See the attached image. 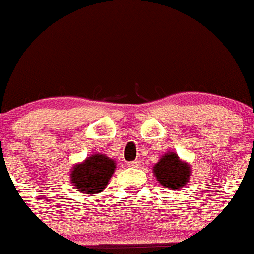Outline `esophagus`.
<instances>
[{"instance_id": "esophagus-1", "label": "esophagus", "mask_w": 254, "mask_h": 254, "mask_svg": "<svg viewBox=\"0 0 254 254\" xmlns=\"http://www.w3.org/2000/svg\"><path fill=\"white\" fill-rule=\"evenodd\" d=\"M127 166H129L130 168H137L139 166V161H131V162H127Z\"/></svg>"}]
</instances>
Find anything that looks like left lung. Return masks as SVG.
I'll list each match as a JSON object with an SVG mask.
<instances>
[{
  "instance_id": "8db88e82",
  "label": "left lung",
  "mask_w": 254,
  "mask_h": 254,
  "mask_svg": "<svg viewBox=\"0 0 254 254\" xmlns=\"http://www.w3.org/2000/svg\"><path fill=\"white\" fill-rule=\"evenodd\" d=\"M191 170L188 164L179 160L177 154L167 153L154 166V174L162 186L168 189H182L189 178Z\"/></svg>"
}]
</instances>
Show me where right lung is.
Segmentation results:
<instances>
[{"mask_svg":"<svg viewBox=\"0 0 254 254\" xmlns=\"http://www.w3.org/2000/svg\"><path fill=\"white\" fill-rule=\"evenodd\" d=\"M115 170L113 160L103 154H95L88 157L83 164L72 168L71 183L84 194H97L106 188Z\"/></svg>","mask_w":254,"mask_h":254,"instance_id":"add662e5","label":"right lung"}]
</instances>
